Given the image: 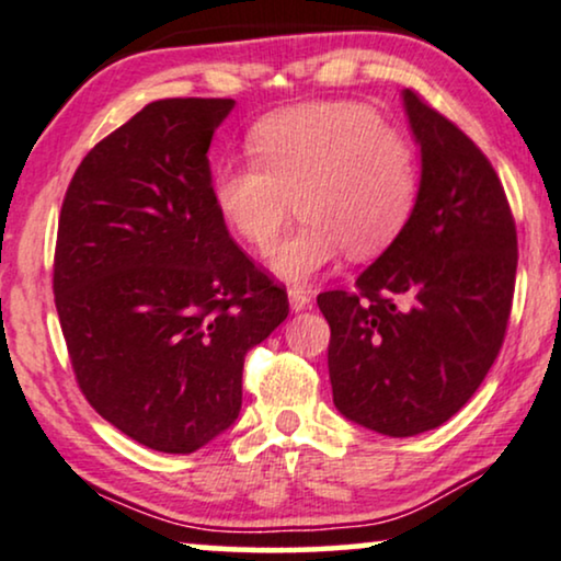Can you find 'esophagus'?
<instances>
[{"label":"esophagus","instance_id":"obj_1","mask_svg":"<svg viewBox=\"0 0 561 561\" xmlns=\"http://www.w3.org/2000/svg\"><path fill=\"white\" fill-rule=\"evenodd\" d=\"M288 301H290V309L301 311V309H307L309 304H311V296H309V290L294 286V288H288Z\"/></svg>","mask_w":561,"mask_h":561}]
</instances>
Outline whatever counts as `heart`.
Masks as SVG:
<instances>
[{
  "mask_svg": "<svg viewBox=\"0 0 561 561\" xmlns=\"http://www.w3.org/2000/svg\"><path fill=\"white\" fill-rule=\"evenodd\" d=\"M254 162H224L210 178L218 214L267 250L290 214L301 216L271 267L304 283L347 252L368 260L402 234L420 193L417 157L399 130L355 103H307L250 130Z\"/></svg>",
  "mask_w": 561,
  "mask_h": 561,
  "instance_id": "obj_1",
  "label": "heart"
}]
</instances>
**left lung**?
Returning <instances> with one entry per match:
<instances>
[{"mask_svg": "<svg viewBox=\"0 0 561 561\" xmlns=\"http://www.w3.org/2000/svg\"><path fill=\"white\" fill-rule=\"evenodd\" d=\"M423 157L402 234L351 290H324L334 407L391 438L433 431L484 381L513 309L518 234L490 159L404 90Z\"/></svg>", "mask_w": 561, "mask_h": 561, "instance_id": "8db88e82", "label": "left lung"}]
</instances>
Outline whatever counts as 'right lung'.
Masks as SVG:
<instances>
[{
  "mask_svg": "<svg viewBox=\"0 0 561 561\" xmlns=\"http://www.w3.org/2000/svg\"><path fill=\"white\" fill-rule=\"evenodd\" d=\"M229 98H170L94 144L58 216L54 296L77 383L107 423L193 454L242 410L244 355L288 296L229 237L208 147Z\"/></svg>",
  "mask_w": 561,
  "mask_h": 561,
  "instance_id": "obj_1",
  "label": "right lung"
}]
</instances>
